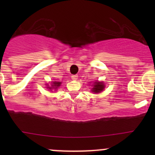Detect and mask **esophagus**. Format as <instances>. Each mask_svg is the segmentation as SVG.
<instances>
[{"label":"esophagus","mask_w":155,"mask_h":155,"mask_svg":"<svg viewBox=\"0 0 155 155\" xmlns=\"http://www.w3.org/2000/svg\"><path fill=\"white\" fill-rule=\"evenodd\" d=\"M71 79H73V80H76V79H78V75H72Z\"/></svg>","instance_id":"esophagus-1"}]
</instances>
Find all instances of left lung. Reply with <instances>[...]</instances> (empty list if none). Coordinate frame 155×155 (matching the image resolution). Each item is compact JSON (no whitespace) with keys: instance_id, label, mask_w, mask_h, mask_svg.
Instances as JSON below:
<instances>
[{"instance_id":"8db88e82","label":"left lung","mask_w":155,"mask_h":155,"mask_svg":"<svg viewBox=\"0 0 155 155\" xmlns=\"http://www.w3.org/2000/svg\"><path fill=\"white\" fill-rule=\"evenodd\" d=\"M93 88H92V91L94 93H100V92L102 91L104 89V82H95L94 83Z\"/></svg>"}]
</instances>
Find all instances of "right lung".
I'll return each mask as SVG.
<instances>
[{
    "label": "right lung",
    "mask_w": 155,
    "mask_h": 155,
    "mask_svg": "<svg viewBox=\"0 0 155 155\" xmlns=\"http://www.w3.org/2000/svg\"><path fill=\"white\" fill-rule=\"evenodd\" d=\"M61 84V82H52V85H51V87H47L49 89H53V88L56 89L57 87H58L59 86H60Z\"/></svg>",
    "instance_id": "1"
}]
</instances>
